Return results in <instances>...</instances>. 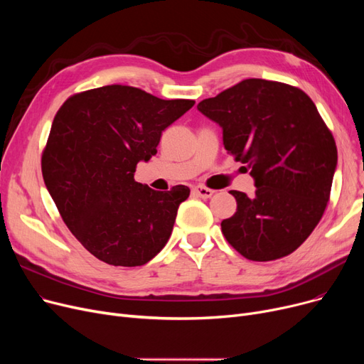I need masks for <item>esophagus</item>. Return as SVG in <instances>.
Here are the masks:
<instances>
[{"mask_svg":"<svg viewBox=\"0 0 364 364\" xmlns=\"http://www.w3.org/2000/svg\"><path fill=\"white\" fill-rule=\"evenodd\" d=\"M193 193L202 199H208V198H211L215 192L213 188H208L205 186H196V187H193Z\"/></svg>","mask_w":364,"mask_h":364,"instance_id":"obj_1","label":"esophagus"}]
</instances>
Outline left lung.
<instances>
[{
	"mask_svg": "<svg viewBox=\"0 0 364 364\" xmlns=\"http://www.w3.org/2000/svg\"><path fill=\"white\" fill-rule=\"evenodd\" d=\"M198 110L223 129L225 150L251 168L254 196L232 190L237 209L223 220L227 242L245 258L292 254L318 224L338 164L332 132L302 90L245 80Z\"/></svg>",
	"mask_w": 364,
	"mask_h": 364,
	"instance_id": "1",
	"label": "left lung"
}]
</instances>
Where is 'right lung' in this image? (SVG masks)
<instances>
[{"instance_id": "obj_1", "label": "right lung", "mask_w": 364, "mask_h": 364, "mask_svg": "<svg viewBox=\"0 0 364 364\" xmlns=\"http://www.w3.org/2000/svg\"><path fill=\"white\" fill-rule=\"evenodd\" d=\"M193 105L106 85L72 95L55 113L41 161L44 183L72 235L95 258L137 267L166 245L190 188L158 192L134 172Z\"/></svg>"}]
</instances>
